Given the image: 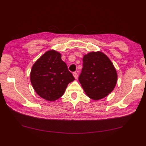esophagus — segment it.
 <instances>
[{
    "mask_svg": "<svg viewBox=\"0 0 146 146\" xmlns=\"http://www.w3.org/2000/svg\"><path fill=\"white\" fill-rule=\"evenodd\" d=\"M73 76L74 77V78H75L76 79H78V73H77L74 72V73H73Z\"/></svg>",
    "mask_w": 146,
    "mask_h": 146,
    "instance_id": "esophagus-1",
    "label": "esophagus"
}]
</instances>
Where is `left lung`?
I'll return each instance as SVG.
<instances>
[{
  "label": "left lung",
  "instance_id": "obj_1",
  "mask_svg": "<svg viewBox=\"0 0 146 146\" xmlns=\"http://www.w3.org/2000/svg\"><path fill=\"white\" fill-rule=\"evenodd\" d=\"M83 62L79 81L86 96L94 100L108 96L117 80L116 68L108 56L101 51L91 52L84 56Z\"/></svg>",
  "mask_w": 146,
  "mask_h": 146
}]
</instances>
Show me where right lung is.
I'll use <instances>...</instances> for the list:
<instances>
[{"mask_svg": "<svg viewBox=\"0 0 146 146\" xmlns=\"http://www.w3.org/2000/svg\"><path fill=\"white\" fill-rule=\"evenodd\" d=\"M74 80L62 61L61 55L55 50H48L32 66L30 82L34 90L41 98L54 101L64 94L68 84Z\"/></svg>", "mask_w": 146, "mask_h": 146, "instance_id": "obj_1", "label": "right lung"}]
</instances>
